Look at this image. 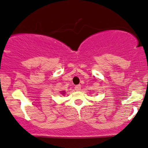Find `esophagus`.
I'll list each match as a JSON object with an SVG mask.
<instances>
[{
    "mask_svg": "<svg viewBox=\"0 0 148 148\" xmlns=\"http://www.w3.org/2000/svg\"><path fill=\"white\" fill-rule=\"evenodd\" d=\"M74 89H75L76 91H80V89H81V87H80V85H76L75 87H74Z\"/></svg>",
    "mask_w": 148,
    "mask_h": 148,
    "instance_id": "1",
    "label": "esophagus"
}]
</instances>
